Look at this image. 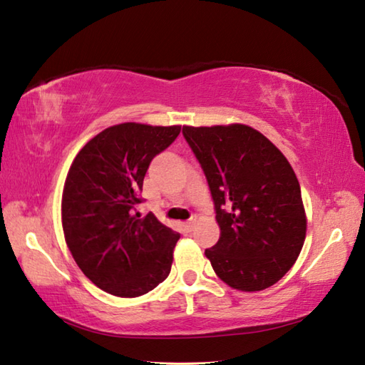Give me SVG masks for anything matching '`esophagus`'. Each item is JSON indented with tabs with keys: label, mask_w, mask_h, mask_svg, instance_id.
<instances>
[{
	"label": "esophagus",
	"mask_w": 365,
	"mask_h": 365,
	"mask_svg": "<svg viewBox=\"0 0 365 365\" xmlns=\"http://www.w3.org/2000/svg\"><path fill=\"white\" fill-rule=\"evenodd\" d=\"M196 221H197V218L196 217H191L187 223L183 225V227H185V231L187 232H191L192 230H195V226H196Z\"/></svg>",
	"instance_id": "34e87169"
}]
</instances>
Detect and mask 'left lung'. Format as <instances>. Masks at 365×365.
I'll return each instance as SVG.
<instances>
[{"label":"left lung","instance_id":"8db88e82","mask_svg":"<svg viewBox=\"0 0 365 365\" xmlns=\"http://www.w3.org/2000/svg\"><path fill=\"white\" fill-rule=\"evenodd\" d=\"M215 204L220 239L205 256L231 288L261 291L301 253L307 218L291 164L247 125L183 126Z\"/></svg>","mask_w":365,"mask_h":365}]
</instances>
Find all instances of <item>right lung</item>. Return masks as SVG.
I'll return each instance as SVG.
<instances>
[{
    "instance_id": "obj_1",
    "label": "right lung",
    "mask_w": 365,
    "mask_h": 365,
    "mask_svg": "<svg viewBox=\"0 0 365 365\" xmlns=\"http://www.w3.org/2000/svg\"><path fill=\"white\" fill-rule=\"evenodd\" d=\"M182 126L120 123L77 153L64 182L61 220L71 255L93 284L138 297L168 278L180 234L139 204L150 163Z\"/></svg>"
}]
</instances>
